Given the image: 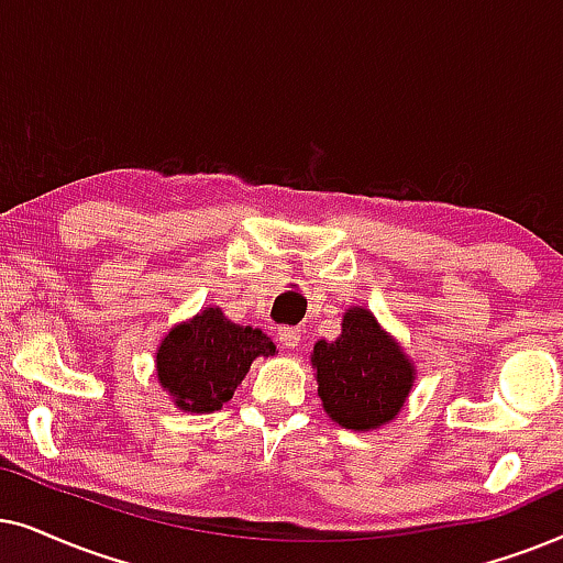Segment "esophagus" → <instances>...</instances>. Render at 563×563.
<instances>
[{
	"label": "esophagus",
	"instance_id": "1",
	"mask_svg": "<svg viewBox=\"0 0 563 563\" xmlns=\"http://www.w3.org/2000/svg\"><path fill=\"white\" fill-rule=\"evenodd\" d=\"M277 340L286 350H296L298 344H301V329L296 327H280L277 329Z\"/></svg>",
	"mask_w": 563,
	"mask_h": 563
}]
</instances>
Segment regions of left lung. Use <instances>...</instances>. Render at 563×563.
Listing matches in <instances>:
<instances>
[{"label": "left lung", "instance_id": "left-lung-1", "mask_svg": "<svg viewBox=\"0 0 563 563\" xmlns=\"http://www.w3.org/2000/svg\"><path fill=\"white\" fill-rule=\"evenodd\" d=\"M311 368L327 417L352 432L394 422L417 380L415 360L365 306L342 313L336 340L313 344Z\"/></svg>", "mask_w": 563, "mask_h": 563}]
</instances>
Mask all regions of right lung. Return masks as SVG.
Listing matches in <instances>:
<instances>
[{
  "label": "right lung",
  "mask_w": 563,
  "mask_h": 563,
  "mask_svg": "<svg viewBox=\"0 0 563 563\" xmlns=\"http://www.w3.org/2000/svg\"><path fill=\"white\" fill-rule=\"evenodd\" d=\"M156 380L177 409L190 415L219 411L242 384L257 357L275 355L262 329L242 327L206 306L179 321L156 344Z\"/></svg>",
  "instance_id": "obj_1"
}]
</instances>
